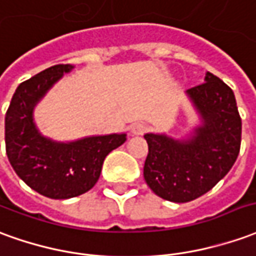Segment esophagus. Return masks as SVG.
Instances as JSON below:
<instances>
[{
  "label": "esophagus",
  "instance_id": "34e87169",
  "mask_svg": "<svg viewBox=\"0 0 256 256\" xmlns=\"http://www.w3.org/2000/svg\"><path fill=\"white\" fill-rule=\"evenodd\" d=\"M148 130V126H146V123H134L133 126H132V132L134 134H144Z\"/></svg>",
  "mask_w": 256,
  "mask_h": 256
}]
</instances>
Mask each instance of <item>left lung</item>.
Instances as JSON below:
<instances>
[{"label":"left lung","instance_id":"8db88e82","mask_svg":"<svg viewBox=\"0 0 256 256\" xmlns=\"http://www.w3.org/2000/svg\"><path fill=\"white\" fill-rule=\"evenodd\" d=\"M187 94L204 120L188 140L144 136V178L156 196L172 202H188L214 188L240 152L241 118L233 90L208 72L202 84Z\"/></svg>","mask_w":256,"mask_h":256}]
</instances>
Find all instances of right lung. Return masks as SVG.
Masks as SVG:
<instances>
[{
  "instance_id": "1",
  "label": "right lung",
  "mask_w": 256,
  "mask_h": 256,
  "mask_svg": "<svg viewBox=\"0 0 256 256\" xmlns=\"http://www.w3.org/2000/svg\"><path fill=\"white\" fill-rule=\"evenodd\" d=\"M72 65H55L16 88L5 115V150L16 174L41 196L66 200L91 190L105 156L126 141V134L55 142L42 137L33 122V108Z\"/></svg>"
}]
</instances>
